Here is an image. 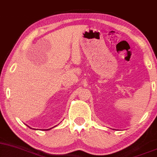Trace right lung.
Instances as JSON below:
<instances>
[{
	"label": "right lung",
	"instance_id": "obj_1",
	"mask_svg": "<svg viewBox=\"0 0 157 157\" xmlns=\"http://www.w3.org/2000/svg\"><path fill=\"white\" fill-rule=\"evenodd\" d=\"M29 128H30V127H29ZM49 129H51V128H49ZM49 129H44V131H46V130H49Z\"/></svg>",
	"mask_w": 157,
	"mask_h": 157
}]
</instances>
